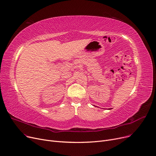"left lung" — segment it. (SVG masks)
Here are the masks:
<instances>
[{"label":"left lung","mask_w":156,"mask_h":156,"mask_svg":"<svg viewBox=\"0 0 156 156\" xmlns=\"http://www.w3.org/2000/svg\"><path fill=\"white\" fill-rule=\"evenodd\" d=\"M109 110H110V109H109Z\"/></svg>","instance_id":"1"}]
</instances>
